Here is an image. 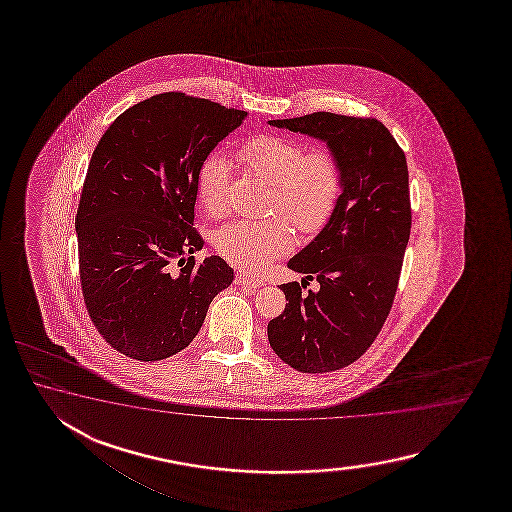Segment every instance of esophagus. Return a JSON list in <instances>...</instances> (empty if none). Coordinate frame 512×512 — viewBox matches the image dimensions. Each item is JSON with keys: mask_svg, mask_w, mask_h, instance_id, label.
I'll return each instance as SVG.
<instances>
[{"mask_svg": "<svg viewBox=\"0 0 512 512\" xmlns=\"http://www.w3.org/2000/svg\"><path fill=\"white\" fill-rule=\"evenodd\" d=\"M236 283H240L243 287H251V289H256V287H261L263 282L258 280V278H251V276H247V274H236Z\"/></svg>", "mask_w": 512, "mask_h": 512, "instance_id": "obj_1", "label": "esophagus"}]
</instances>
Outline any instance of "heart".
Instances as JSON below:
<instances>
[{
    "mask_svg": "<svg viewBox=\"0 0 512 512\" xmlns=\"http://www.w3.org/2000/svg\"><path fill=\"white\" fill-rule=\"evenodd\" d=\"M236 157L243 168L271 183V208L282 212L302 234L324 229L342 192V168L327 148L304 153L302 142L283 135H256L241 142ZM229 163L210 153L199 168L197 194L210 214L227 205ZM219 254L241 269L260 272L293 247V234L282 218L234 221L216 232Z\"/></svg>",
    "mask_w": 512,
    "mask_h": 512,
    "instance_id": "1",
    "label": "heart"
}]
</instances>
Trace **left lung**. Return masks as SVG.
<instances>
[{
	"instance_id": "left-lung-1",
	"label": "left lung",
	"mask_w": 512,
	"mask_h": 512,
	"mask_svg": "<svg viewBox=\"0 0 512 512\" xmlns=\"http://www.w3.org/2000/svg\"><path fill=\"white\" fill-rule=\"evenodd\" d=\"M271 126L327 144L342 168V194L320 234L287 267L316 279L280 285L289 304L267 326L280 359L302 373L340 370L360 359L390 315L412 229L408 166L377 119L316 111Z\"/></svg>"
}]
</instances>
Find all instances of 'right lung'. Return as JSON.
Segmentation results:
<instances>
[{"label": "right lung", "mask_w": 512, "mask_h": 512, "mask_svg": "<svg viewBox=\"0 0 512 512\" xmlns=\"http://www.w3.org/2000/svg\"><path fill=\"white\" fill-rule=\"evenodd\" d=\"M245 117L172 91L126 109L98 141L75 218L80 283L91 322L122 355L153 362L185 349L234 280L219 256H185L203 247L199 168Z\"/></svg>", "instance_id": "1"}]
</instances>
